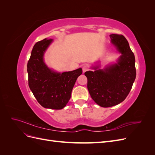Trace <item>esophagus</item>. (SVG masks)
Wrapping results in <instances>:
<instances>
[{
  "label": "esophagus",
  "mask_w": 155,
  "mask_h": 155,
  "mask_svg": "<svg viewBox=\"0 0 155 155\" xmlns=\"http://www.w3.org/2000/svg\"><path fill=\"white\" fill-rule=\"evenodd\" d=\"M82 69H83V72H87V70H88V67L87 66H83V67H82Z\"/></svg>",
  "instance_id": "1"
}]
</instances>
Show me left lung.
Returning a JSON list of instances; mask_svg holds the SVG:
<instances>
[{
	"mask_svg": "<svg viewBox=\"0 0 155 155\" xmlns=\"http://www.w3.org/2000/svg\"><path fill=\"white\" fill-rule=\"evenodd\" d=\"M111 43L121 55L117 63L105 69L94 67L87 71V88L92 100L102 107H110L122 102L128 96L136 78L135 58L127 40L122 35H110Z\"/></svg>",
	"mask_w": 155,
	"mask_h": 155,
	"instance_id": "obj_1",
	"label": "left lung"
}]
</instances>
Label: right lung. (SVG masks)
Returning a JSON list of instances; mask_svg holds the SVG:
<instances>
[{"label":"right lung","instance_id":"obj_1","mask_svg":"<svg viewBox=\"0 0 155 155\" xmlns=\"http://www.w3.org/2000/svg\"><path fill=\"white\" fill-rule=\"evenodd\" d=\"M53 39L37 42L32 49L27 64L28 85L39 104L45 108L62 109L71 97L74 84L82 69L58 73L50 69L44 62L43 56Z\"/></svg>","mask_w":155,"mask_h":155}]
</instances>
